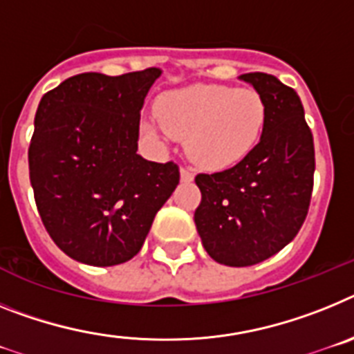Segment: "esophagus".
I'll return each mask as SVG.
<instances>
[{
  "label": "esophagus",
  "mask_w": 354,
  "mask_h": 354,
  "mask_svg": "<svg viewBox=\"0 0 354 354\" xmlns=\"http://www.w3.org/2000/svg\"><path fill=\"white\" fill-rule=\"evenodd\" d=\"M180 178H181V181H192V180H194V173H192L190 169L181 167L180 169Z\"/></svg>",
  "instance_id": "obj_1"
}]
</instances>
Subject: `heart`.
<instances>
[{
	"label": "heart",
	"instance_id": "heart-1",
	"mask_svg": "<svg viewBox=\"0 0 354 354\" xmlns=\"http://www.w3.org/2000/svg\"><path fill=\"white\" fill-rule=\"evenodd\" d=\"M263 124L266 103L254 88L198 84L162 94L144 131L156 142L185 139L192 162L223 169L257 146Z\"/></svg>",
	"mask_w": 354,
	"mask_h": 354
}]
</instances>
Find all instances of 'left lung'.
Wrapping results in <instances>:
<instances>
[{"instance_id": "1", "label": "left lung", "mask_w": 354, "mask_h": 354, "mask_svg": "<svg viewBox=\"0 0 354 354\" xmlns=\"http://www.w3.org/2000/svg\"><path fill=\"white\" fill-rule=\"evenodd\" d=\"M266 103L257 146L232 169L198 174L194 223L207 253L230 267L260 263L283 250L305 223L313 187L312 131L294 88L276 76H239Z\"/></svg>"}]
</instances>
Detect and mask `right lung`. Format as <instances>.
Returning <instances> with one entry per match:
<instances>
[{"label": "right lung", "mask_w": 354, "mask_h": 354, "mask_svg": "<svg viewBox=\"0 0 354 354\" xmlns=\"http://www.w3.org/2000/svg\"><path fill=\"white\" fill-rule=\"evenodd\" d=\"M162 69L82 73L44 94L28 149L30 181L55 244L76 262L119 266L139 253L180 181L139 149L140 110Z\"/></svg>", "instance_id": "1"}]
</instances>
